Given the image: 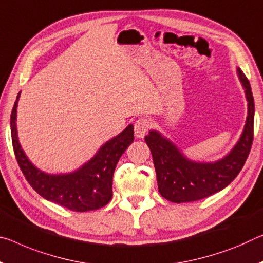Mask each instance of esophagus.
<instances>
[{"instance_id":"obj_1","label":"esophagus","mask_w":263,"mask_h":263,"mask_svg":"<svg viewBox=\"0 0 263 263\" xmlns=\"http://www.w3.org/2000/svg\"><path fill=\"white\" fill-rule=\"evenodd\" d=\"M151 123L146 118H139L136 120L135 123V136L137 138H144V136L146 135Z\"/></svg>"}]
</instances>
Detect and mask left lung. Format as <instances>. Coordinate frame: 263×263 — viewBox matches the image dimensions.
<instances>
[{
    "label": "left lung",
    "mask_w": 263,
    "mask_h": 263,
    "mask_svg": "<svg viewBox=\"0 0 263 263\" xmlns=\"http://www.w3.org/2000/svg\"><path fill=\"white\" fill-rule=\"evenodd\" d=\"M236 72L245 89L248 114L240 139L222 159L193 161L160 132L151 130L145 137L152 153L158 190L168 201L182 203L210 197L227 187L242 170L253 144L255 107L249 81L240 68Z\"/></svg>",
    "instance_id": "1"
}]
</instances>
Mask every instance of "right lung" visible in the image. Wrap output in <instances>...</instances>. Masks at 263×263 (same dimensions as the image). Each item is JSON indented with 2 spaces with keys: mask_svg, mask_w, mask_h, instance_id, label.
<instances>
[{
  "mask_svg": "<svg viewBox=\"0 0 263 263\" xmlns=\"http://www.w3.org/2000/svg\"><path fill=\"white\" fill-rule=\"evenodd\" d=\"M20 93L10 117L11 140L20 168L32 189L49 201L74 212L98 210L109 203L117 162L135 139L133 125L102 145L89 161L73 172L49 174L37 168L21 147L16 127Z\"/></svg>",
  "mask_w": 263,
  "mask_h": 263,
  "instance_id": "1",
  "label": "right lung"
}]
</instances>
